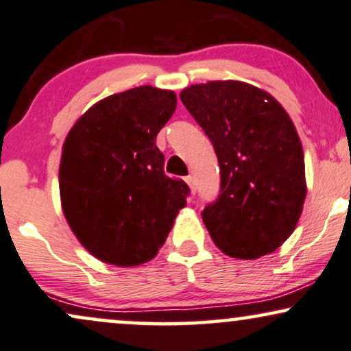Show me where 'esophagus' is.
<instances>
[{
	"mask_svg": "<svg viewBox=\"0 0 351 351\" xmlns=\"http://www.w3.org/2000/svg\"><path fill=\"white\" fill-rule=\"evenodd\" d=\"M185 182L189 184V187L192 189L193 193H195V177H193V176H187V177H185Z\"/></svg>",
	"mask_w": 351,
	"mask_h": 351,
	"instance_id": "1",
	"label": "esophagus"
}]
</instances>
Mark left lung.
<instances>
[{
  "label": "left lung",
  "mask_w": 351,
  "mask_h": 351,
  "mask_svg": "<svg viewBox=\"0 0 351 351\" xmlns=\"http://www.w3.org/2000/svg\"><path fill=\"white\" fill-rule=\"evenodd\" d=\"M218 156L221 190L202 211L216 247L252 261L295 231L306 198L304 153L287 110L242 81H210L180 93Z\"/></svg>",
  "instance_id": "obj_1"
}]
</instances>
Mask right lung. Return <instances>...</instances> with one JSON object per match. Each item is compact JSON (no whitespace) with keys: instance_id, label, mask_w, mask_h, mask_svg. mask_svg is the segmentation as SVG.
I'll use <instances>...</instances> for the list:
<instances>
[{"instance_id":"right-lung-1","label":"right lung","mask_w":351,"mask_h":351,"mask_svg":"<svg viewBox=\"0 0 351 351\" xmlns=\"http://www.w3.org/2000/svg\"><path fill=\"white\" fill-rule=\"evenodd\" d=\"M172 90L140 86L94 104L68 133L60 161L62 208L99 261L135 267L166 242L189 185L164 174L156 146L174 114Z\"/></svg>"}]
</instances>
